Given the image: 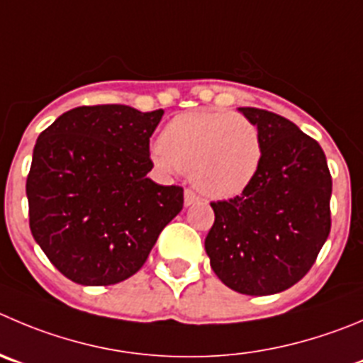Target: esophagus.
<instances>
[{
    "label": "esophagus",
    "instance_id": "34e87169",
    "mask_svg": "<svg viewBox=\"0 0 363 363\" xmlns=\"http://www.w3.org/2000/svg\"><path fill=\"white\" fill-rule=\"evenodd\" d=\"M184 199H185V206H191V205H194L196 201H198L199 196L196 194L192 189H187V191H185V194H184Z\"/></svg>",
    "mask_w": 363,
    "mask_h": 363
}]
</instances>
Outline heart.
Returning <instances> with one entry per match:
<instances>
[{"mask_svg": "<svg viewBox=\"0 0 363 363\" xmlns=\"http://www.w3.org/2000/svg\"><path fill=\"white\" fill-rule=\"evenodd\" d=\"M151 157L164 172H192L208 198H231L257 176L262 140L255 123L240 113L196 110L165 124Z\"/></svg>", "mask_w": 363, "mask_h": 363, "instance_id": "b5f03b06", "label": "heart"}]
</instances>
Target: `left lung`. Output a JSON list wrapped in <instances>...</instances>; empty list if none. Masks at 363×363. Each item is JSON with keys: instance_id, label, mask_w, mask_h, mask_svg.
I'll use <instances>...</instances> for the list:
<instances>
[{"instance_id": "obj_1", "label": "left lung", "mask_w": 363, "mask_h": 363, "mask_svg": "<svg viewBox=\"0 0 363 363\" xmlns=\"http://www.w3.org/2000/svg\"><path fill=\"white\" fill-rule=\"evenodd\" d=\"M262 140L257 176L242 194L212 201L205 250L231 291H287L315 264L331 228V174L315 139L292 121L253 106L239 108Z\"/></svg>"}]
</instances>
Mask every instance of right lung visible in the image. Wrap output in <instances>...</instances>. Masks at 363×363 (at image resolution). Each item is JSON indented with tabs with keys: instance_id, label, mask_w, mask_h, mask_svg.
<instances>
[{
	"instance_id": "right-lung-1",
	"label": "right lung",
	"mask_w": 363,
	"mask_h": 363,
	"mask_svg": "<svg viewBox=\"0 0 363 363\" xmlns=\"http://www.w3.org/2000/svg\"><path fill=\"white\" fill-rule=\"evenodd\" d=\"M162 116V108L78 106L37 139L26 178L30 230L71 281L103 287L133 276L184 208V189L146 176Z\"/></svg>"
}]
</instances>
